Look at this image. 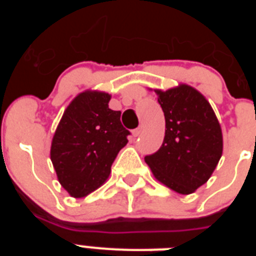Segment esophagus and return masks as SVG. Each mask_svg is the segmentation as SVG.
<instances>
[{"label": "esophagus", "instance_id": "34e87169", "mask_svg": "<svg viewBox=\"0 0 256 256\" xmlns=\"http://www.w3.org/2000/svg\"><path fill=\"white\" fill-rule=\"evenodd\" d=\"M142 130H144V128H142V126H138V128H136V130H132L133 137H138V136L141 134Z\"/></svg>", "mask_w": 256, "mask_h": 256}]
</instances>
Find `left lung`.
<instances>
[{"label":"left lung","instance_id":"obj_1","mask_svg":"<svg viewBox=\"0 0 256 256\" xmlns=\"http://www.w3.org/2000/svg\"><path fill=\"white\" fill-rule=\"evenodd\" d=\"M154 91L164 112L165 136L159 151L144 162L156 180L190 195L209 180L220 160V124L206 97L192 86Z\"/></svg>","mask_w":256,"mask_h":256}]
</instances>
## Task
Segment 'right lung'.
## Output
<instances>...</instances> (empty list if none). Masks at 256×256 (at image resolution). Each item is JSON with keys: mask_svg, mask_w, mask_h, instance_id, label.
Segmentation results:
<instances>
[{"mask_svg": "<svg viewBox=\"0 0 256 256\" xmlns=\"http://www.w3.org/2000/svg\"><path fill=\"white\" fill-rule=\"evenodd\" d=\"M112 94L86 90L70 101L51 141L52 165L62 188L82 198L108 180L112 165L128 142L120 112L108 108Z\"/></svg>", "mask_w": 256, "mask_h": 256, "instance_id": "add662e5", "label": "right lung"}]
</instances>
